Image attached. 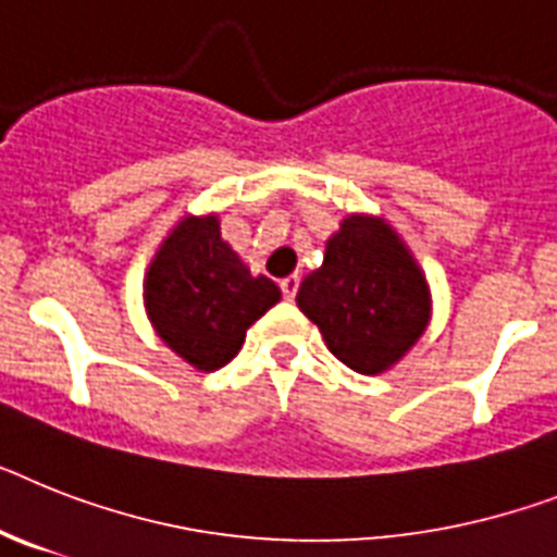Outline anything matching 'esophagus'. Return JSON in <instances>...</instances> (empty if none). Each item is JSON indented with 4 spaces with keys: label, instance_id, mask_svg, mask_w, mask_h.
<instances>
[{
    "label": "esophagus",
    "instance_id": "esophagus-1",
    "mask_svg": "<svg viewBox=\"0 0 557 557\" xmlns=\"http://www.w3.org/2000/svg\"><path fill=\"white\" fill-rule=\"evenodd\" d=\"M298 284H301V278H298V275H287V278H282V282H278V287H282V293L287 301H293V298H296Z\"/></svg>",
    "mask_w": 557,
    "mask_h": 557
}]
</instances>
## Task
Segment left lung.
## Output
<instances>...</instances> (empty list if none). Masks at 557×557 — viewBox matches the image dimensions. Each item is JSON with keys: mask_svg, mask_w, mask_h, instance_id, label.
<instances>
[{"mask_svg": "<svg viewBox=\"0 0 557 557\" xmlns=\"http://www.w3.org/2000/svg\"><path fill=\"white\" fill-rule=\"evenodd\" d=\"M298 310L330 352L364 375L393 367L430 321L421 270L387 224L350 215L327 242L324 264L298 287Z\"/></svg>", "mask_w": 557, "mask_h": 557, "instance_id": "8db88e82", "label": "left lung"}]
</instances>
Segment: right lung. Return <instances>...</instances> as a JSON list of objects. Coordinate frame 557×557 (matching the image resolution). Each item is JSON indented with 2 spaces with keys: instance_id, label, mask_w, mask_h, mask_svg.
Instances as JSON below:
<instances>
[{
  "instance_id": "add662e5",
  "label": "right lung",
  "mask_w": 557,
  "mask_h": 557,
  "mask_svg": "<svg viewBox=\"0 0 557 557\" xmlns=\"http://www.w3.org/2000/svg\"><path fill=\"white\" fill-rule=\"evenodd\" d=\"M282 298L268 275L252 278L219 222L185 219L150 264L145 301L170 350L210 372L242 350L245 333Z\"/></svg>"
}]
</instances>
